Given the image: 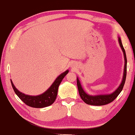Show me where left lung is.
Segmentation results:
<instances>
[{
    "instance_id": "8db88e82",
    "label": "left lung",
    "mask_w": 135,
    "mask_h": 135,
    "mask_svg": "<svg viewBox=\"0 0 135 135\" xmlns=\"http://www.w3.org/2000/svg\"><path fill=\"white\" fill-rule=\"evenodd\" d=\"M119 44H120V47H121L122 51L124 53V56L125 60V65H124V75L123 79H122V83L119 87L116 89L115 91L110 94H106V95H97V96H91L89 94H86L83 90V89L81 87L79 80L78 78L77 79V87H78L79 93L82 100L86 103L88 105H95V106H101V105H107L108 103H111V102L114 101V100L117 97V96L120 94L121 92L124 85L125 81H126V70H127V58L126 55V52H125L124 48L122 46L121 40L120 37H119Z\"/></svg>"
}]
</instances>
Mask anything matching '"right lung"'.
<instances>
[{
  "instance_id": "obj_1",
  "label": "right lung",
  "mask_w": 135,
  "mask_h": 135,
  "mask_svg": "<svg viewBox=\"0 0 135 135\" xmlns=\"http://www.w3.org/2000/svg\"><path fill=\"white\" fill-rule=\"evenodd\" d=\"M68 72H69V70H66L60 75H59L51 85V86L46 92L38 96L26 95V94L20 92L15 88L11 80V83L12 86H13L15 93L26 105L33 108H44L52 105L55 101L57 97V93H58L59 86L64 77L68 74Z\"/></svg>"
}]
</instances>
